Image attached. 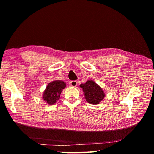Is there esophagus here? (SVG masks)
<instances>
[{
	"label": "esophagus",
	"mask_w": 154,
	"mask_h": 154,
	"mask_svg": "<svg viewBox=\"0 0 154 154\" xmlns=\"http://www.w3.org/2000/svg\"><path fill=\"white\" fill-rule=\"evenodd\" d=\"M69 84L71 87H77V81H71L69 82Z\"/></svg>",
	"instance_id": "34e87169"
}]
</instances>
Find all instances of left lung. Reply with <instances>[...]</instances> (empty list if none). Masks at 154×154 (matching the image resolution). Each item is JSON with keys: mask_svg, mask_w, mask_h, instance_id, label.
I'll list each match as a JSON object with an SVG mask.
<instances>
[{"mask_svg": "<svg viewBox=\"0 0 154 154\" xmlns=\"http://www.w3.org/2000/svg\"><path fill=\"white\" fill-rule=\"evenodd\" d=\"M80 87L83 89L85 99L94 105L99 104L105 97L102 88L93 80H88L85 83L81 84Z\"/></svg>", "mask_w": 154, "mask_h": 154, "instance_id": "1", "label": "left lung"}]
</instances>
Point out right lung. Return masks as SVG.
I'll return each mask as SVG.
<instances>
[{
	"label": "right lung",
	"instance_id": "obj_1",
	"mask_svg": "<svg viewBox=\"0 0 154 154\" xmlns=\"http://www.w3.org/2000/svg\"><path fill=\"white\" fill-rule=\"evenodd\" d=\"M66 87V83L61 80H55L49 83L42 94V99L45 103L53 105L60 99L63 89Z\"/></svg>",
	"mask_w": 154,
	"mask_h": 154
}]
</instances>
